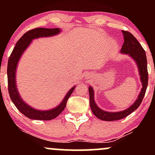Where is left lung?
<instances>
[{
	"label": "left lung",
	"instance_id": "obj_1",
	"mask_svg": "<svg viewBox=\"0 0 155 155\" xmlns=\"http://www.w3.org/2000/svg\"><path fill=\"white\" fill-rule=\"evenodd\" d=\"M124 35V44L121 49V52L127 54L132 57L136 62L139 71L140 81L142 82V87L140 92L138 95V99L130 107L122 111L119 112H107L101 109L97 106L94 101V90L91 87H89V94H90V106L92 113L96 117L104 121H115L122 120L124 117H127L132 112L138 108L144 97L147 85H148V71H147V60L146 52L138 41V40L133 36L131 33L126 31H122Z\"/></svg>",
	"mask_w": 155,
	"mask_h": 155
}]
</instances>
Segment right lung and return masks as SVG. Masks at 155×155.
<instances>
[{"label": "right lung", "instance_id": "add662e5", "mask_svg": "<svg viewBox=\"0 0 155 155\" xmlns=\"http://www.w3.org/2000/svg\"><path fill=\"white\" fill-rule=\"evenodd\" d=\"M60 32L59 28H37L26 32L24 35L19 39L16 44L9 58H8V65H7V77H8V90L11 100L18 108V110L22 114L30 119L38 120H51L56 118L58 115L62 113L66 106L68 99L69 98L72 92H74L75 87L71 88L70 91L65 95V98L62 103L56 108L48 111H38L31 107L26 104L19 96L16 85V68L19 58L31 44V41L39 37H46L54 35Z\"/></svg>", "mask_w": 155, "mask_h": 155}]
</instances>
